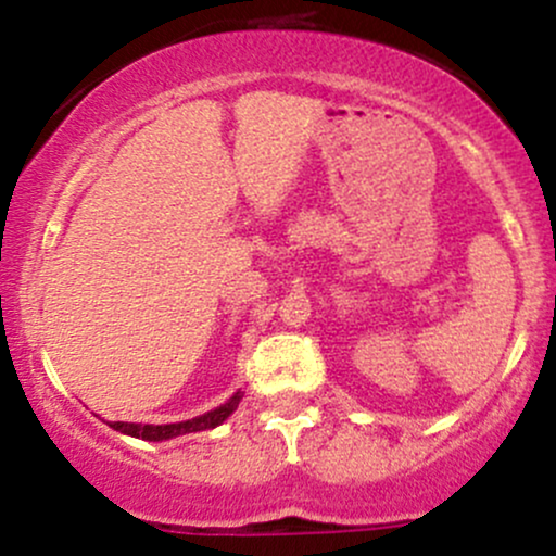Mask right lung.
Segmentation results:
<instances>
[{"mask_svg":"<svg viewBox=\"0 0 556 556\" xmlns=\"http://www.w3.org/2000/svg\"><path fill=\"white\" fill-rule=\"evenodd\" d=\"M242 394L235 392L225 405L214 407V410L203 413V416L190 418V420H180V424H164V426H154V424H125V420H112V429L119 433H127V437L136 439H146V442H164V439H175L182 437V433H195V431H206V429H216L219 424L232 416L238 410Z\"/></svg>","mask_w":556,"mask_h":556,"instance_id":"add662e5","label":"right lung"}]
</instances>
